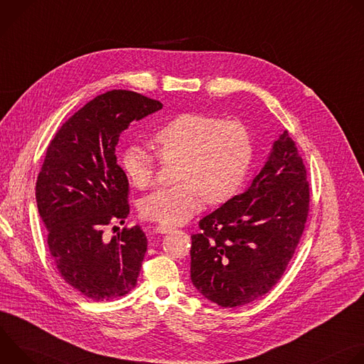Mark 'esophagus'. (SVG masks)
<instances>
[{"mask_svg":"<svg viewBox=\"0 0 364 364\" xmlns=\"http://www.w3.org/2000/svg\"><path fill=\"white\" fill-rule=\"evenodd\" d=\"M173 230H174V228H171V226H164V225H160V226L155 228V232L160 233V235H167V233H171Z\"/></svg>","mask_w":364,"mask_h":364,"instance_id":"obj_1","label":"esophagus"}]
</instances>
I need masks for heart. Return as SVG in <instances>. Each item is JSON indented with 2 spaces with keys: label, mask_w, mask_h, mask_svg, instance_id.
Listing matches in <instances>:
<instances>
[{
  "label": "heart",
  "mask_w": 364,
  "mask_h": 364,
  "mask_svg": "<svg viewBox=\"0 0 364 364\" xmlns=\"http://www.w3.org/2000/svg\"><path fill=\"white\" fill-rule=\"evenodd\" d=\"M161 160H174V180L159 187L139 203L145 219L168 226L186 223L203 201L222 204L242 188L253 159V138L246 124L200 112L173 117L151 136ZM128 181L145 188L154 177V157L138 144L121 154Z\"/></svg>",
  "instance_id": "obj_1"
}]
</instances>
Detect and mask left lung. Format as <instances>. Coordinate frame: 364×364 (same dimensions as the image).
I'll list each match as a JSON object with an SVG mask.
<instances>
[{
  "mask_svg": "<svg viewBox=\"0 0 364 364\" xmlns=\"http://www.w3.org/2000/svg\"><path fill=\"white\" fill-rule=\"evenodd\" d=\"M308 205L306 170L284 131L247 188L198 222L190 250L196 289L225 308L265 295L291 261Z\"/></svg>",
  "mask_w": 364,
  "mask_h": 364,
  "instance_id": "left-lung-1",
  "label": "left lung"
}]
</instances>
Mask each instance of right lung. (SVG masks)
<instances>
[{
    "label": "right lung",
    "instance_id": "add662e5",
    "mask_svg": "<svg viewBox=\"0 0 364 364\" xmlns=\"http://www.w3.org/2000/svg\"><path fill=\"white\" fill-rule=\"evenodd\" d=\"M161 108L139 93L109 90L70 117L47 148L36 200L48 249L62 278L95 301L124 296L136 284L145 233L135 226L107 240L103 228L129 215V184L115 155L119 135Z\"/></svg>",
    "mask_w": 364,
    "mask_h": 364
}]
</instances>
